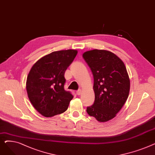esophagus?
<instances>
[{
	"mask_svg": "<svg viewBox=\"0 0 155 155\" xmlns=\"http://www.w3.org/2000/svg\"><path fill=\"white\" fill-rule=\"evenodd\" d=\"M81 89H78V90H77V91H76V93H77V95H80V94H81Z\"/></svg>",
	"mask_w": 155,
	"mask_h": 155,
	"instance_id": "1",
	"label": "esophagus"
}]
</instances>
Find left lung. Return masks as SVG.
Instances as JSON below:
<instances>
[{
  "label": "left lung",
  "mask_w": 155,
  "mask_h": 155,
  "mask_svg": "<svg viewBox=\"0 0 155 155\" xmlns=\"http://www.w3.org/2000/svg\"><path fill=\"white\" fill-rule=\"evenodd\" d=\"M83 57L94 80L95 101L87 112L99 122L108 121L116 116L129 95L130 81L124 63L106 50L88 51Z\"/></svg>",
  "instance_id": "obj_1"
}]
</instances>
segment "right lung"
<instances>
[{"label":"right lung","instance_id":"1","mask_svg":"<svg viewBox=\"0 0 155 155\" xmlns=\"http://www.w3.org/2000/svg\"><path fill=\"white\" fill-rule=\"evenodd\" d=\"M77 54L74 50L54 51L37 61L26 82L29 99L45 117H53L66 111L73 95L64 90V73Z\"/></svg>","mask_w":155,"mask_h":155}]
</instances>
